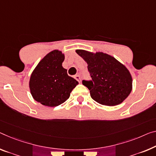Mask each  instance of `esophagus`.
<instances>
[{
    "instance_id": "34e87169",
    "label": "esophagus",
    "mask_w": 156,
    "mask_h": 156,
    "mask_svg": "<svg viewBox=\"0 0 156 156\" xmlns=\"http://www.w3.org/2000/svg\"><path fill=\"white\" fill-rule=\"evenodd\" d=\"M74 77H75V80L76 81H78L79 82H80V81H81V78H80V75H75V76H74Z\"/></svg>"
}]
</instances>
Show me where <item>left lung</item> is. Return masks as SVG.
Segmentation results:
<instances>
[{"label":"left lung","instance_id":"left-lung-1","mask_svg":"<svg viewBox=\"0 0 156 156\" xmlns=\"http://www.w3.org/2000/svg\"><path fill=\"white\" fill-rule=\"evenodd\" d=\"M76 54L88 64L92 80H83L95 102L106 106H115L125 100L132 90L133 79L126 67L102 52L93 54L85 50H76Z\"/></svg>","mask_w":156,"mask_h":156}]
</instances>
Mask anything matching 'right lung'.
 Returning <instances> with one entry per match:
<instances>
[{
    "mask_svg": "<svg viewBox=\"0 0 156 156\" xmlns=\"http://www.w3.org/2000/svg\"><path fill=\"white\" fill-rule=\"evenodd\" d=\"M64 54L58 50L47 54L33 71L29 88L33 98L47 107H56L66 102L78 81L68 76L62 63Z\"/></svg>",
    "mask_w": 156,
    "mask_h": 156,
    "instance_id": "obj_1",
    "label": "right lung"
}]
</instances>
